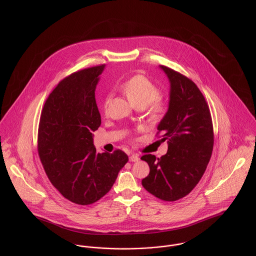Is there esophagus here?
Wrapping results in <instances>:
<instances>
[{
    "instance_id": "34e87169",
    "label": "esophagus",
    "mask_w": 256,
    "mask_h": 256,
    "mask_svg": "<svg viewBox=\"0 0 256 256\" xmlns=\"http://www.w3.org/2000/svg\"><path fill=\"white\" fill-rule=\"evenodd\" d=\"M138 160H139V156L137 154H132L130 156V161H132V162H136Z\"/></svg>"
}]
</instances>
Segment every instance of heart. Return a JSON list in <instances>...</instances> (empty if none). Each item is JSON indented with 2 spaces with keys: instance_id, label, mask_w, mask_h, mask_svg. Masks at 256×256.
<instances>
[{
  "instance_id": "obj_1",
  "label": "heart",
  "mask_w": 256,
  "mask_h": 256,
  "mask_svg": "<svg viewBox=\"0 0 256 256\" xmlns=\"http://www.w3.org/2000/svg\"><path fill=\"white\" fill-rule=\"evenodd\" d=\"M121 90L136 108H143L152 120H159L165 112V102L159 96L158 86L143 74H136L120 86ZM108 98H106L104 108L106 110Z\"/></svg>"
}]
</instances>
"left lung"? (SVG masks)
Instances as JSON below:
<instances>
[{"label": "left lung", "instance_id": "left-lung-1", "mask_svg": "<svg viewBox=\"0 0 256 256\" xmlns=\"http://www.w3.org/2000/svg\"><path fill=\"white\" fill-rule=\"evenodd\" d=\"M170 82L169 110L159 122L168 152L156 158L145 154L150 166L142 185L148 193L165 202L188 195L200 180L211 158L214 132L208 104L195 82L167 66H160Z\"/></svg>", "mask_w": 256, "mask_h": 256}]
</instances>
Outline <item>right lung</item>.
Instances as JSON below:
<instances>
[{"label": "right lung", "mask_w": 256, "mask_h": 256, "mask_svg": "<svg viewBox=\"0 0 256 256\" xmlns=\"http://www.w3.org/2000/svg\"><path fill=\"white\" fill-rule=\"evenodd\" d=\"M104 67L80 70L60 82L45 102L38 126V156L50 182L80 206L108 193L128 161L121 150L98 154L93 145L92 132L102 122L95 89Z\"/></svg>", "instance_id": "obj_1"}]
</instances>
